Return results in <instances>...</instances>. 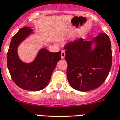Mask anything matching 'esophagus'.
Here are the masks:
<instances>
[{
  "label": "esophagus",
  "instance_id": "1",
  "mask_svg": "<svg viewBox=\"0 0 120 120\" xmlns=\"http://www.w3.org/2000/svg\"><path fill=\"white\" fill-rule=\"evenodd\" d=\"M61 56L62 59H64L65 56V52L63 51V50H62V52H61Z\"/></svg>",
  "mask_w": 120,
  "mask_h": 120
}]
</instances>
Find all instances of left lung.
<instances>
[{
  "instance_id": "1",
  "label": "left lung",
  "mask_w": 120,
  "mask_h": 120,
  "mask_svg": "<svg viewBox=\"0 0 120 120\" xmlns=\"http://www.w3.org/2000/svg\"><path fill=\"white\" fill-rule=\"evenodd\" d=\"M67 76L70 86L80 92L99 87L108 77L112 65L110 39L101 33L90 41L80 38L67 44Z\"/></svg>"
}]
</instances>
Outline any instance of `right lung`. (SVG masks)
Instances as JSON below:
<instances>
[{
	"mask_svg": "<svg viewBox=\"0 0 120 120\" xmlns=\"http://www.w3.org/2000/svg\"><path fill=\"white\" fill-rule=\"evenodd\" d=\"M33 31L31 27H24L12 37L7 53V65L12 79L18 86L35 92L43 89L49 84L52 74L61 59V51L53 53L41 48L33 61L23 62L18 55V48L28 36L34 34Z\"/></svg>",
	"mask_w": 120,
	"mask_h": 120,
	"instance_id": "right-lung-1",
	"label": "right lung"
}]
</instances>
